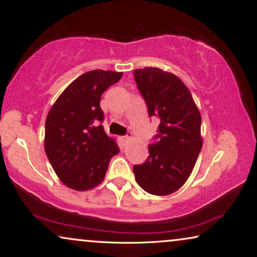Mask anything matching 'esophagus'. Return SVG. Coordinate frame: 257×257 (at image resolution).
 <instances>
[{
    "instance_id": "34e87169",
    "label": "esophagus",
    "mask_w": 257,
    "mask_h": 257,
    "mask_svg": "<svg viewBox=\"0 0 257 257\" xmlns=\"http://www.w3.org/2000/svg\"><path fill=\"white\" fill-rule=\"evenodd\" d=\"M130 140H132V137H130V136H122V137H120V142H121L123 146L127 145Z\"/></svg>"
}]
</instances>
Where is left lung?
<instances>
[{"label": "left lung", "instance_id": "8db88e82", "mask_svg": "<svg viewBox=\"0 0 257 257\" xmlns=\"http://www.w3.org/2000/svg\"><path fill=\"white\" fill-rule=\"evenodd\" d=\"M150 117L159 119L157 143L149 146V157L135 165L137 184L145 192L167 196L183 187L197 162L203 146L202 115L189 89L177 75L159 68L134 71Z\"/></svg>", "mask_w": 257, "mask_h": 257}]
</instances>
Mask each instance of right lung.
<instances>
[{"label":"right lung","instance_id":"obj_1","mask_svg":"<svg viewBox=\"0 0 257 257\" xmlns=\"http://www.w3.org/2000/svg\"><path fill=\"white\" fill-rule=\"evenodd\" d=\"M122 72L92 70L70 83L45 120L44 149L59 179L85 192L102 182L110 160L119 153L117 142L104 133L101 94Z\"/></svg>","mask_w":257,"mask_h":257}]
</instances>
